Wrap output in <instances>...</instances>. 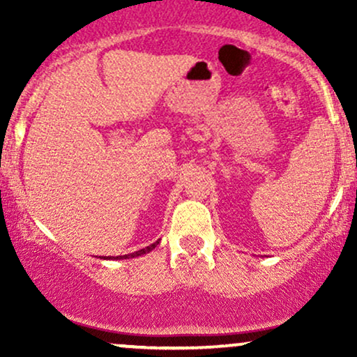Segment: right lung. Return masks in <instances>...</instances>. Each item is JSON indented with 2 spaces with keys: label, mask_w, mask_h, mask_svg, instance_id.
<instances>
[{
  "label": "right lung",
  "mask_w": 357,
  "mask_h": 357,
  "mask_svg": "<svg viewBox=\"0 0 357 357\" xmlns=\"http://www.w3.org/2000/svg\"><path fill=\"white\" fill-rule=\"evenodd\" d=\"M159 245V240L158 241H154L153 245H149V247H146V248H142V250H137V252H134V253H129V255H124V257H116V260H121V258H134V257H141V255H144V253H149L151 250L153 248H155ZM109 258H114V257H109Z\"/></svg>",
  "instance_id": "right-lung-1"
}]
</instances>
